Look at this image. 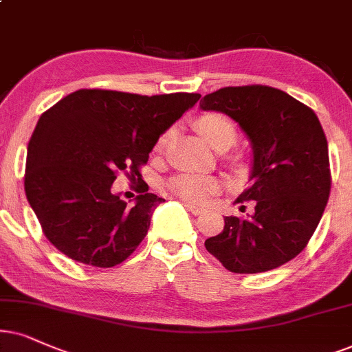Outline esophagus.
Wrapping results in <instances>:
<instances>
[{
  "label": "esophagus",
  "mask_w": 352,
  "mask_h": 352,
  "mask_svg": "<svg viewBox=\"0 0 352 352\" xmlns=\"http://www.w3.org/2000/svg\"><path fill=\"white\" fill-rule=\"evenodd\" d=\"M186 209H188V211H190L193 216H199V214H203V212H204L203 208L195 206V204H186Z\"/></svg>",
  "instance_id": "34e87169"
}]
</instances>
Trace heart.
<instances>
[{
    "label": "heart",
    "mask_w": 352,
    "mask_h": 352,
    "mask_svg": "<svg viewBox=\"0 0 352 352\" xmlns=\"http://www.w3.org/2000/svg\"><path fill=\"white\" fill-rule=\"evenodd\" d=\"M197 126L204 140L208 141V144L212 146L214 149L219 148V146L224 143L232 144L235 135H237L234 123L221 113L203 115V117L198 118ZM172 136L173 130L164 131L161 138L157 140V143H155V151H157V153H162V151L167 148ZM167 188L170 190L175 197L185 199V201L203 204L208 201L211 195H214L221 190V182L217 180L216 177L195 175V173H180V175L172 177V179L167 182Z\"/></svg>",
    "instance_id": "1"
}]
</instances>
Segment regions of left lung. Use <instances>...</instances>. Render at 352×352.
Listing matches in <instances>:
<instances>
[{
	"label": "left lung",
	"mask_w": 352,
	"mask_h": 352,
	"mask_svg": "<svg viewBox=\"0 0 352 352\" xmlns=\"http://www.w3.org/2000/svg\"><path fill=\"white\" fill-rule=\"evenodd\" d=\"M201 110L226 113L252 146L248 217L226 216L224 230L204 242L226 270L240 274L278 268L304 250L330 197V161L312 109L268 86L224 87L203 97Z\"/></svg>",
	"instance_id": "obj_1"
}]
</instances>
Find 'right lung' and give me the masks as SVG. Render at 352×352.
I'll use <instances>...</instances> for the list:
<instances>
[{
    "label": "right lung",
    "instance_id": "right-lung-1",
    "mask_svg": "<svg viewBox=\"0 0 352 352\" xmlns=\"http://www.w3.org/2000/svg\"><path fill=\"white\" fill-rule=\"evenodd\" d=\"M199 97L79 89L42 113L28 146L24 188L58 250L97 268H112L136 250L166 201L148 193L140 167ZM120 170L138 177L142 195L131 205L111 190Z\"/></svg>",
    "mask_w": 352,
    "mask_h": 352
}]
</instances>
